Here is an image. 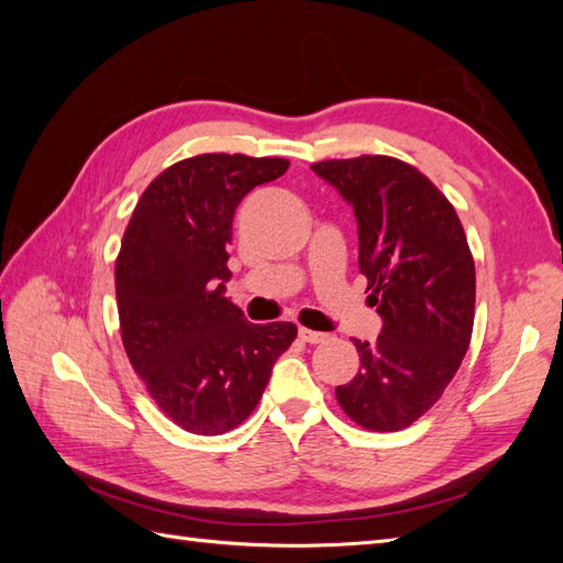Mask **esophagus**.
<instances>
[{"instance_id": "esophagus-1", "label": "esophagus", "mask_w": 563, "mask_h": 563, "mask_svg": "<svg viewBox=\"0 0 563 563\" xmlns=\"http://www.w3.org/2000/svg\"><path fill=\"white\" fill-rule=\"evenodd\" d=\"M297 336H300L305 343H324V341L329 339L327 333L312 331V329H305V327H300V331H297Z\"/></svg>"}]
</instances>
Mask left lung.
<instances>
[{
  "label": "left lung",
  "mask_w": 563,
  "mask_h": 563,
  "mask_svg": "<svg viewBox=\"0 0 563 563\" xmlns=\"http://www.w3.org/2000/svg\"><path fill=\"white\" fill-rule=\"evenodd\" d=\"M312 169L357 220V266L382 333L355 341L361 369L336 387L345 416L375 433L409 428L433 406L470 349L476 273L452 202L416 166L385 154Z\"/></svg>",
  "instance_id": "1"
}]
</instances>
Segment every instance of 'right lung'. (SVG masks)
<instances>
[{
	"mask_svg": "<svg viewBox=\"0 0 563 563\" xmlns=\"http://www.w3.org/2000/svg\"><path fill=\"white\" fill-rule=\"evenodd\" d=\"M283 157L198 154L145 188L115 258L121 339L154 404L196 435H220L256 409L290 321L251 324L224 297L234 210L288 172Z\"/></svg>",
	"mask_w": 563,
	"mask_h": 563,
	"instance_id": "1",
	"label": "right lung"
}]
</instances>
